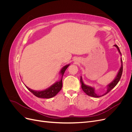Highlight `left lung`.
<instances>
[{"label":"left lung","instance_id":"1","mask_svg":"<svg viewBox=\"0 0 132 132\" xmlns=\"http://www.w3.org/2000/svg\"><path fill=\"white\" fill-rule=\"evenodd\" d=\"M114 46H115L117 48L118 52H119V53H120V54L122 55V54L121 53L120 50H119V48H118V46L117 45H114ZM121 67L120 69H119V70L118 71V74L116 76V77L115 78V79L113 80L112 81L111 83H110L107 86V91L104 94H103L102 95H97L95 93V89L94 88V87L85 85L82 81L81 77H80V82L81 84L82 90L84 91V93L85 94H86L87 95L90 96H91V97H101V96H103V95L107 94L108 93H109V92L112 89L114 88V87L116 86V85L117 84L118 82L119 81V80H120V79L121 78V76H122V71H123V63H122V58H121Z\"/></svg>","mask_w":132,"mask_h":132}]
</instances>
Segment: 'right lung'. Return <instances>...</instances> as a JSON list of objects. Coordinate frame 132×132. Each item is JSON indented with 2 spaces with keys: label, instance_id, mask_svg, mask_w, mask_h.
<instances>
[{
  "label": "right lung",
  "instance_id": "obj_1",
  "mask_svg": "<svg viewBox=\"0 0 132 132\" xmlns=\"http://www.w3.org/2000/svg\"><path fill=\"white\" fill-rule=\"evenodd\" d=\"M69 64L68 65L64 66L62 69L60 71V74L61 75V79L59 81L55 82L52 85H51L48 88H47L44 90L42 91H36L33 90L29 87H28L25 85L27 89L29 90L31 93H32L36 96L39 98H50L55 96L59 92L61 91L62 88V78L64 73L65 70L69 66Z\"/></svg>",
  "mask_w": 132,
  "mask_h": 132
}]
</instances>
